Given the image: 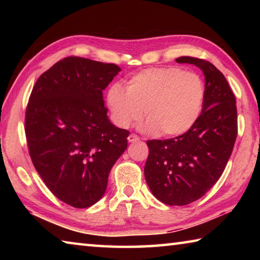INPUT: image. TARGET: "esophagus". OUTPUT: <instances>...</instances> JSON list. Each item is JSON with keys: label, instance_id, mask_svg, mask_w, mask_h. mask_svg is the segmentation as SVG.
Instances as JSON below:
<instances>
[{"label": "esophagus", "instance_id": "34e87169", "mask_svg": "<svg viewBox=\"0 0 260 260\" xmlns=\"http://www.w3.org/2000/svg\"><path fill=\"white\" fill-rule=\"evenodd\" d=\"M128 142H131V143H134V142H139L140 141V138L138 135H135V134H131L129 136H128Z\"/></svg>", "mask_w": 260, "mask_h": 260}]
</instances>
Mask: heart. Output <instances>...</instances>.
<instances>
[{"mask_svg":"<svg viewBox=\"0 0 260 260\" xmlns=\"http://www.w3.org/2000/svg\"><path fill=\"white\" fill-rule=\"evenodd\" d=\"M204 83L195 72L178 68L143 70L109 88L107 104L112 121L128 128L144 116L142 129L162 136H179L196 124L204 103Z\"/></svg>","mask_w":260,"mask_h":260,"instance_id":"heart-1","label":"heart"}]
</instances>
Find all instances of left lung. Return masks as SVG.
Listing matches in <instances>:
<instances>
[{
	"instance_id": "8db88e82",
	"label": "left lung",
	"mask_w": 260,
	"mask_h": 260,
	"mask_svg": "<svg viewBox=\"0 0 260 260\" xmlns=\"http://www.w3.org/2000/svg\"><path fill=\"white\" fill-rule=\"evenodd\" d=\"M205 77L202 113L187 133L150 140L144 177L152 195L167 205H187L214 186L225 170L237 135L236 101L230 85L210 61L179 57Z\"/></svg>"
}]
</instances>
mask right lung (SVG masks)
Returning <instances> with one entry per match:
<instances>
[{
  "instance_id": "1",
  "label": "right lung",
  "mask_w": 260,
  "mask_h": 260,
  "mask_svg": "<svg viewBox=\"0 0 260 260\" xmlns=\"http://www.w3.org/2000/svg\"><path fill=\"white\" fill-rule=\"evenodd\" d=\"M121 71L114 64L68 57L41 74L26 109L29 156L49 190L73 208L102 199L129 132L108 118L103 89Z\"/></svg>"
}]
</instances>
